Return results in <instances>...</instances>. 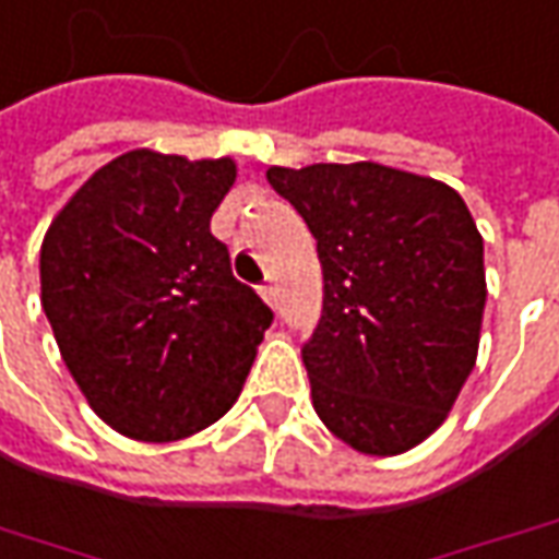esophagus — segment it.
Instances as JSON below:
<instances>
[{"label": "esophagus", "mask_w": 559, "mask_h": 559, "mask_svg": "<svg viewBox=\"0 0 559 559\" xmlns=\"http://www.w3.org/2000/svg\"><path fill=\"white\" fill-rule=\"evenodd\" d=\"M260 294H263V299L269 302V306H278V287H275V281H265L263 287H260Z\"/></svg>", "instance_id": "obj_1"}]
</instances>
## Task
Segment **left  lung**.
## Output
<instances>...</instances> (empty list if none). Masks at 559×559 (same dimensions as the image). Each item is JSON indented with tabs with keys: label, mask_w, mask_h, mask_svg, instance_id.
Listing matches in <instances>:
<instances>
[{
	"label": "left lung",
	"mask_w": 559,
	"mask_h": 559,
	"mask_svg": "<svg viewBox=\"0 0 559 559\" xmlns=\"http://www.w3.org/2000/svg\"><path fill=\"white\" fill-rule=\"evenodd\" d=\"M318 241L324 311L302 343L311 404L355 450L397 455L438 428L474 370L484 238L431 177L358 165L269 168Z\"/></svg>",
	"instance_id": "8db88e82"
}]
</instances>
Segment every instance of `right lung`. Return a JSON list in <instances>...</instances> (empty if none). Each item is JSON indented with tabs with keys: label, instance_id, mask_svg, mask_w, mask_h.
Segmentation results:
<instances>
[{
	"label": "right lung",
	"instance_id": "right-lung-1",
	"mask_svg": "<svg viewBox=\"0 0 559 559\" xmlns=\"http://www.w3.org/2000/svg\"><path fill=\"white\" fill-rule=\"evenodd\" d=\"M229 158L124 152L41 241V309L91 409L134 440H180L235 404L272 309L231 275L211 216Z\"/></svg>",
	"mask_w": 559,
	"mask_h": 559
}]
</instances>
